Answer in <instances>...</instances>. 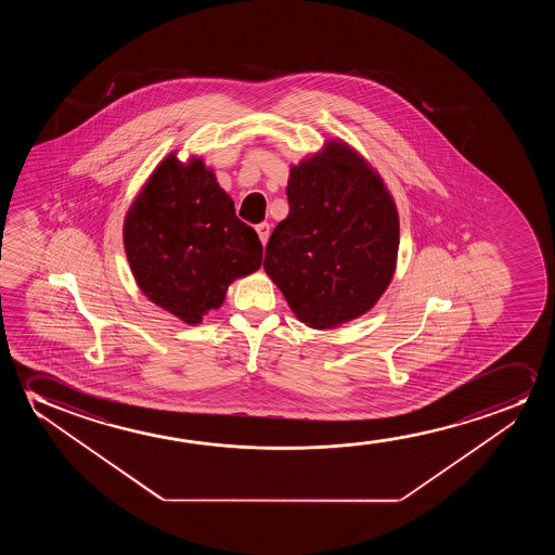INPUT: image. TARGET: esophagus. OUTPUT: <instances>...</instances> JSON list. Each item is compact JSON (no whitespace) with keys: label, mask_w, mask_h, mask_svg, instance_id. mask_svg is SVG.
I'll use <instances>...</instances> for the list:
<instances>
[{"label":"esophagus","mask_w":555,"mask_h":555,"mask_svg":"<svg viewBox=\"0 0 555 555\" xmlns=\"http://www.w3.org/2000/svg\"><path fill=\"white\" fill-rule=\"evenodd\" d=\"M256 231H258L259 241H261V244L266 246L267 241H269V235H271V228H269V223H267V221L259 223V225H256Z\"/></svg>","instance_id":"obj_1"}]
</instances>
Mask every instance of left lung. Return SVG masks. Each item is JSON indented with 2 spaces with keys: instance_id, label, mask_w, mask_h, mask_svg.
Instances as JSON below:
<instances>
[{
  "instance_id": "1",
  "label": "left lung",
  "mask_w": 555,
  "mask_h": 555,
  "mask_svg": "<svg viewBox=\"0 0 555 555\" xmlns=\"http://www.w3.org/2000/svg\"><path fill=\"white\" fill-rule=\"evenodd\" d=\"M289 214L263 269L307 326H339L370 311L392 281L400 244L395 201L354 150L327 142L289 170Z\"/></svg>"
}]
</instances>
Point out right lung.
Segmentation results:
<instances>
[{"label": "right lung", "instance_id": "add662e5", "mask_svg": "<svg viewBox=\"0 0 555 555\" xmlns=\"http://www.w3.org/2000/svg\"><path fill=\"white\" fill-rule=\"evenodd\" d=\"M138 286L153 304L198 324L218 309L229 284L261 266L258 233L201 159L170 155L155 168L122 228Z\"/></svg>", "mask_w": 555, "mask_h": 555}]
</instances>
